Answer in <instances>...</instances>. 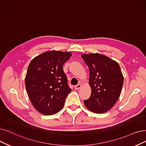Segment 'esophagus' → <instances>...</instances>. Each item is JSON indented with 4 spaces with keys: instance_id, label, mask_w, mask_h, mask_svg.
Masks as SVG:
<instances>
[{
    "instance_id": "1",
    "label": "esophagus",
    "mask_w": 146,
    "mask_h": 146,
    "mask_svg": "<svg viewBox=\"0 0 146 146\" xmlns=\"http://www.w3.org/2000/svg\"><path fill=\"white\" fill-rule=\"evenodd\" d=\"M81 87V84H78L76 86H75V89H76V90L80 89Z\"/></svg>"
}]
</instances>
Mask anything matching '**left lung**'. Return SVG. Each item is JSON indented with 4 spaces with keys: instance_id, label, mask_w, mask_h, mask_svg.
<instances>
[{
    "instance_id": "left-lung-1",
    "label": "left lung",
    "mask_w": 146,
    "mask_h": 146,
    "mask_svg": "<svg viewBox=\"0 0 146 146\" xmlns=\"http://www.w3.org/2000/svg\"><path fill=\"white\" fill-rule=\"evenodd\" d=\"M90 72L92 93L85 106L95 113H104L118 100L123 84V77L117 62L100 54L81 55Z\"/></svg>"
}]
</instances>
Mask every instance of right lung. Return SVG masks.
<instances>
[{
    "label": "right lung",
    "mask_w": 146,
    "mask_h": 146,
    "mask_svg": "<svg viewBox=\"0 0 146 146\" xmlns=\"http://www.w3.org/2000/svg\"><path fill=\"white\" fill-rule=\"evenodd\" d=\"M71 56L68 52L50 51L35 57L28 66L26 89L33 107L44 115H53L63 108L72 90L63 65Z\"/></svg>",
    "instance_id": "add662e5"
}]
</instances>
